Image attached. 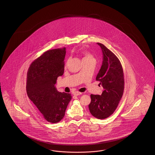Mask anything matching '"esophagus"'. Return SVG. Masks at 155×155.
<instances>
[{
  "label": "esophagus",
  "mask_w": 155,
  "mask_h": 155,
  "mask_svg": "<svg viewBox=\"0 0 155 155\" xmlns=\"http://www.w3.org/2000/svg\"><path fill=\"white\" fill-rule=\"evenodd\" d=\"M81 92H78V91H77V92H75L74 93V95H75V96H78V95H81Z\"/></svg>",
  "instance_id": "esophagus-1"
}]
</instances>
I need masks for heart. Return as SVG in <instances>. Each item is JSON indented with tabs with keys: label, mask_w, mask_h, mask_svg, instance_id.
Here are the masks:
<instances>
[{
	"label": "heart",
	"mask_w": 155,
	"mask_h": 155,
	"mask_svg": "<svg viewBox=\"0 0 155 155\" xmlns=\"http://www.w3.org/2000/svg\"><path fill=\"white\" fill-rule=\"evenodd\" d=\"M81 54L82 55V61H87V60H94L93 56L88 52L82 51L81 52Z\"/></svg>",
	"instance_id": "b5f03b06"
}]
</instances>
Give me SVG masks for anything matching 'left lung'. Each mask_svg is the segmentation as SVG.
<instances>
[{"label": "left lung", "mask_w": 155, "mask_h": 155, "mask_svg": "<svg viewBox=\"0 0 155 155\" xmlns=\"http://www.w3.org/2000/svg\"><path fill=\"white\" fill-rule=\"evenodd\" d=\"M97 44L102 49L103 61L96 80L100 81L103 91L101 95H91L88 107L94 117L104 119L116 109L123 95L124 79L123 67L117 56L104 45Z\"/></svg>", "instance_id": "left-lung-1"}]
</instances>
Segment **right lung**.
Here are the masks:
<instances>
[{
	"instance_id": "obj_1",
	"label": "right lung",
	"mask_w": 155,
	"mask_h": 155,
	"mask_svg": "<svg viewBox=\"0 0 155 155\" xmlns=\"http://www.w3.org/2000/svg\"><path fill=\"white\" fill-rule=\"evenodd\" d=\"M66 48L49 50L34 60L27 73L26 89L28 97L45 119L56 123L65 115L71 99L70 94L59 92L58 77L64 73Z\"/></svg>"
}]
</instances>
